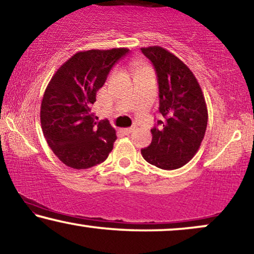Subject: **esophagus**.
<instances>
[{
	"mask_svg": "<svg viewBox=\"0 0 254 254\" xmlns=\"http://www.w3.org/2000/svg\"><path fill=\"white\" fill-rule=\"evenodd\" d=\"M134 129L133 127H127V129H123V132L125 133V134H130L131 132H132Z\"/></svg>",
	"mask_w": 254,
	"mask_h": 254,
	"instance_id": "1",
	"label": "esophagus"
}]
</instances>
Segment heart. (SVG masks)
I'll list each match as a JSON object with an SVG mask.
<instances>
[{
	"instance_id": "obj_1",
	"label": "heart",
	"mask_w": 254,
	"mask_h": 254,
	"mask_svg": "<svg viewBox=\"0 0 254 254\" xmlns=\"http://www.w3.org/2000/svg\"><path fill=\"white\" fill-rule=\"evenodd\" d=\"M134 66H136V68H137V70L144 69V66H142V64H140V63H138V62H136V63H134Z\"/></svg>"
}]
</instances>
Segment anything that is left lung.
<instances>
[{
  "label": "left lung",
  "mask_w": 254,
  "mask_h": 254,
  "mask_svg": "<svg viewBox=\"0 0 254 254\" xmlns=\"http://www.w3.org/2000/svg\"><path fill=\"white\" fill-rule=\"evenodd\" d=\"M155 66L159 112L151 129L152 142L142 149L143 158L163 170L182 168L193 158L207 127V108L200 85L190 69L162 47L142 48Z\"/></svg>",
  "instance_id": "obj_1"
}]
</instances>
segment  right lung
Returning a JSON list of instances; mask_svg holds the SVG:
<instances>
[{
	"instance_id": "1",
	"label": "right lung",
	"mask_w": 254,
	"mask_h": 254,
	"mask_svg": "<svg viewBox=\"0 0 254 254\" xmlns=\"http://www.w3.org/2000/svg\"><path fill=\"white\" fill-rule=\"evenodd\" d=\"M129 51L116 48L77 53L48 84L41 104L42 131L53 152L69 168H92L111 152L116 131L107 120L95 121L91 105L112 66Z\"/></svg>"
}]
</instances>
